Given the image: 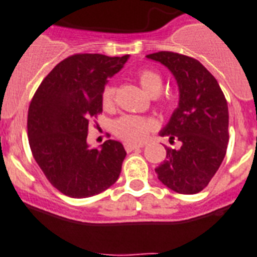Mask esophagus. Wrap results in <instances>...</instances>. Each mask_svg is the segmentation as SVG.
Wrapping results in <instances>:
<instances>
[{
    "label": "esophagus",
    "instance_id": "obj_1",
    "mask_svg": "<svg viewBox=\"0 0 257 257\" xmlns=\"http://www.w3.org/2000/svg\"><path fill=\"white\" fill-rule=\"evenodd\" d=\"M142 147H143L142 144H133V143L124 144V150H126L127 152H131L134 151V150H138V148H142Z\"/></svg>",
    "mask_w": 257,
    "mask_h": 257
}]
</instances>
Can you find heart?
Masks as SVG:
<instances>
[{
  "label": "heart",
  "instance_id": "b5f03b06",
  "mask_svg": "<svg viewBox=\"0 0 257 257\" xmlns=\"http://www.w3.org/2000/svg\"><path fill=\"white\" fill-rule=\"evenodd\" d=\"M138 80L142 88L150 95H158L163 88V78L154 69H143L138 73ZM101 103L105 110L113 109L115 103V88L111 85L105 86L101 94ZM163 107L168 103L163 102ZM154 128V122L137 115H123L118 118L113 124V131L116 137L128 143H141L150 131Z\"/></svg>",
  "mask_w": 257,
  "mask_h": 257
}]
</instances>
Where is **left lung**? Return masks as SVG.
Here are the masks:
<instances>
[{
  "mask_svg": "<svg viewBox=\"0 0 257 257\" xmlns=\"http://www.w3.org/2000/svg\"><path fill=\"white\" fill-rule=\"evenodd\" d=\"M147 57L168 68L180 92L179 106L160 135L177 139L181 147L165 148L167 158L155 172L173 192L196 194L206 188L226 155L227 101L215 77L196 59L169 51Z\"/></svg>",
  "mask_w": 257,
  "mask_h": 257,
  "instance_id": "8db88e82",
  "label": "left lung"
}]
</instances>
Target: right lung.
<instances>
[{
  "mask_svg": "<svg viewBox=\"0 0 257 257\" xmlns=\"http://www.w3.org/2000/svg\"><path fill=\"white\" fill-rule=\"evenodd\" d=\"M127 59L128 55H72L44 77L31 99L30 148L51 185L65 196H95L119 177L126 158L122 143L109 139L97 150L89 148L86 137L90 120L102 113L101 94L107 78Z\"/></svg>",
  "mask_w": 257,
  "mask_h": 257,
  "instance_id": "1",
  "label": "right lung"
}]
</instances>
